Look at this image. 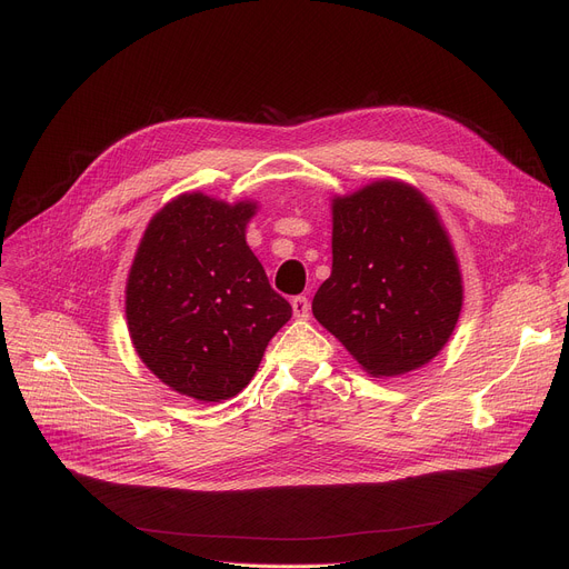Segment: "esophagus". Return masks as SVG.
<instances>
[{
	"mask_svg": "<svg viewBox=\"0 0 569 569\" xmlns=\"http://www.w3.org/2000/svg\"><path fill=\"white\" fill-rule=\"evenodd\" d=\"M292 313H295V318H309V313H311V305H309V300L305 295H297V297H292Z\"/></svg>",
	"mask_w": 569,
	"mask_h": 569,
	"instance_id": "esophagus-1",
	"label": "esophagus"
}]
</instances>
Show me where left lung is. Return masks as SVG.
I'll return each mask as SVG.
<instances>
[{"mask_svg": "<svg viewBox=\"0 0 569 569\" xmlns=\"http://www.w3.org/2000/svg\"><path fill=\"white\" fill-rule=\"evenodd\" d=\"M463 305L459 262L425 193L380 179L332 200V274L313 316L376 378L429 365Z\"/></svg>", "mask_w": 569, "mask_h": 569, "instance_id": "8db88e82", "label": "left lung"}]
</instances>
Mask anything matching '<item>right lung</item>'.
<instances>
[{
	"label": "right lung",
	"mask_w": 569,
	"mask_h": 569,
	"mask_svg": "<svg viewBox=\"0 0 569 569\" xmlns=\"http://www.w3.org/2000/svg\"><path fill=\"white\" fill-rule=\"evenodd\" d=\"M256 202L182 193L149 221L127 281L144 367L177 395L217 403L251 382L292 307L247 244Z\"/></svg>",
	"instance_id": "obj_1"
}]
</instances>
